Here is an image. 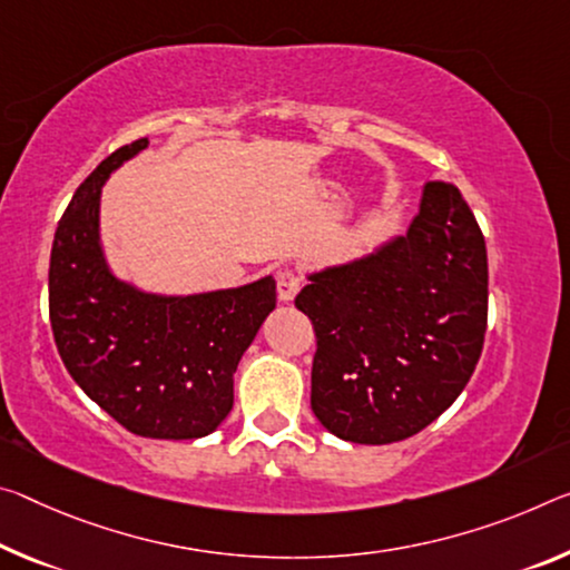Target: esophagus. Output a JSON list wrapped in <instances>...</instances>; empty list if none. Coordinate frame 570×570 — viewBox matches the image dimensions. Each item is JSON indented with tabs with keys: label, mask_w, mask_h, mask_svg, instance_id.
Listing matches in <instances>:
<instances>
[{
	"label": "esophagus",
	"mask_w": 570,
	"mask_h": 570,
	"mask_svg": "<svg viewBox=\"0 0 570 570\" xmlns=\"http://www.w3.org/2000/svg\"><path fill=\"white\" fill-rule=\"evenodd\" d=\"M304 284V278L296 274V271H282V274L276 276V294L282 302H294V296L299 294V288Z\"/></svg>",
	"instance_id": "obj_1"
}]
</instances>
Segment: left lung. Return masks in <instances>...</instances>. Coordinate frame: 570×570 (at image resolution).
I'll return each mask as SVG.
<instances>
[{"instance_id":"8db88e82","label":"left lung","mask_w":570,"mask_h":570,"mask_svg":"<svg viewBox=\"0 0 570 570\" xmlns=\"http://www.w3.org/2000/svg\"><path fill=\"white\" fill-rule=\"evenodd\" d=\"M487 246L456 185L429 179L403 238L296 294L314 324L312 411L334 436L393 444L426 429L480 363Z\"/></svg>"}]
</instances>
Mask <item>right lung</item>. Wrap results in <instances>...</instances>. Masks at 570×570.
I'll return each instance as SVG.
<instances>
[{
    "label": "right lung",
    "instance_id": "1",
    "mask_svg": "<svg viewBox=\"0 0 570 570\" xmlns=\"http://www.w3.org/2000/svg\"><path fill=\"white\" fill-rule=\"evenodd\" d=\"M144 147L137 139L108 155L62 213L50 253V327L70 377L126 431L200 439L233 409V373L276 306V284L266 276L161 299L108 274L98 246L101 185Z\"/></svg>",
    "mask_w": 570,
    "mask_h": 570
}]
</instances>
